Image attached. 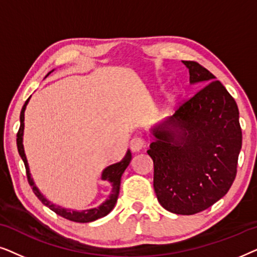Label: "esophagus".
<instances>
[{"mask_svg":"<svg viewBox=\"0 0 257 257\" xmlns=\"http://www.w3.org/2000/svg\"><path fill=\"white\" fill-rule=\"evenodd\" d=\"M145 140L142 137H133L131 142H130V146H131V150L133 152H139V151H142L145 147Z\"/></svg>","mask_w":257,"mask_h":257,"instance_id":"esophagus-1","label":"esophagus"}]
</instances>
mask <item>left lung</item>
I'll return each mask as SVG.
<instances>
[{"label":"left lung","instance_id":"1","mask_svg":"<svg viewBox=\"0 0 257 257\" xmlns=\"http://www.w3.org/2000/svg\"><path fill=\"white\" fill-rule=\"evenodd\" d=\"M189 83L205 85L166 120L150 130L158 201L174 214L202 212L227 194L242 146L236 101L215 76L182 61Z\"/></svg>","mask_w":257,"mask_h":257}]
</instances>
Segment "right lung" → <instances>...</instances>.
<instances>
[{
  "label": "right lung",
  "instance_id": "1",
  "mask_svg": "<svg viewBox=\"0 0 257 257\" xmlns=\"http://www.w3.org/2000/svg\"><path fill=\"white\" fill-rule=\"evenodd\" d=\"M52 71H54V70H51V71L49 72L45 77H48ZM29 99H30V97L28 98L26 103H24L23 107H22V111H21V115H20L21 126H20L19 133H17V140H16V142H17V149H19V153H20L21 158H22L24 166H26L28 181H29V185L31 186V187H33V191L35 193V195H36L37 198L41 200L43 205L47 206L48 208H50L51 210H54V212L56 214H58L59 216L64 217V219H68L70 221H75V222H82V223L91 222V221H94L97 219H100V217H103L105 215H107V214L114 208L115 202H117V199H118V195H119V189H120L121 175H122V173H124V171L126 170V168H127L130 163H131V159H132L131 151L127 150V152H126L125 157L122 158V159L119 161V163L110 165V166L104 168V171L101 172V180L110 182L111 186H112V189H111L110 195H108V198L105 200L103 203H100L99 206L94 207V208H90V209L72 210V209H69V208H64V207H62V206L55 205V203L49 201V200L45 198V196L40 192V189L37 188V186L35 185L34 179L31 178V173H30V170H29V164H28L26 152H24V146H23L24 111H26L27 105H28V103H29Z\"/></svg>",
  "mask_w": 257,
  "mask_h": 257
}]
</instances>
